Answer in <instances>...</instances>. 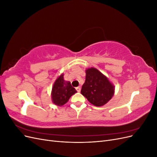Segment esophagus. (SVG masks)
<instances>
[{
    "instance_id": "1",
    "label": "esophagus",
    "mask_w": 157,
    "mask_h": 157,
    "mask_svg": "<svg viewBox=\"0 0 157 157\" xmlns=\"http://www.w3.org/2000/svg\"><path fill=\"white\" fill-rule=\"evenodd\" d=\"M80 89H81V88H80V86H78V87L76 88V90H77V91L78 92H80Z\"/></svg>"
}]
</instances>
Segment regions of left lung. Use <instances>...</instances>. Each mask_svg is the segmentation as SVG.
I'll return each mask as SVG.
<instances>
[{
  "label": "left lung",
  "instance_id": "obj_1",
  "mask_svg": "<svg viewBox=\"0 0 157 157\" xmlns=\"http://www.w3.org/2000/svg\"><path fill=\"white\" fill-rule=\"evenodd\" d=\"M86 80L82 86L81 94L92 105L101 107L111 100L115 94V86L98 69H86Z\"/></svg>",
  "mask_w": 157,
  "mask_h": 157
}]
</instances>
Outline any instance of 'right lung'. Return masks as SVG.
<instances>
[{
  "label": "right lung",
  "mask_w": 157,
  "mask_h": 157,
  "mask_svg": "<svg viewBox=\"0 0 157 157\" xmlns=\"http://www.w3.org/2000/svg\"><path fill=\"white\" fill-rule=\"evenodd\" d=\"M63 73L59 76L54 82L51 92L52 101L57 106H62L67 103L69 98L77 92L71 86L69 81H66Z\"/></svg>",
  "instance_id": "add662e5"
}]
</instances>
